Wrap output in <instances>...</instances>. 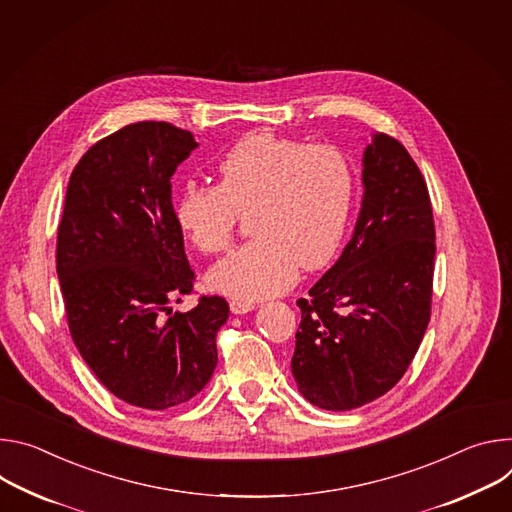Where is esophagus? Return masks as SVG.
<instances>
[{"label": "esophagus", "mask_w": 512, "mask_h": 512, "mask_svg": "<svg viewBox=\"0 0 512 512\" xmlns=\"http://www.w3.org/2000/svg\"><path fill=\"white\" fill-rule=\"evenodd\" d=\"M256 309V303L252 301H244V299H232L230 301V311L234 315H244V313H250Z\"/></svg>", "instance_id": "obj_1"}]
</instances>
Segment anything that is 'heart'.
<instances>
[{
	"mask_svg": "<svg viewBox=\"0 0 512 512\" xmlns=\"http://www.w3.org/2000/svg\"><path fill=\"white\" fill-rule=\"evenodd\" d=\"M219 183L187 181L173 213L203 254L230 248L240 213L250 211L246 246L219 260L209 287L234 299H264L295 285L301 264L325 266L344 240L356 199V170L331 146L256 130L217 162Z\"/></svg>",
	"mask_w": 512,
	"mask_h": 512,
	"instance_id": "1",
	"label": "heart"
}]
</instances>
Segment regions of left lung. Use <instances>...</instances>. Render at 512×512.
Instances as JSON below:
<instances>
[{
	"label": "left lung",
	"instance_id": "left-lung-1",
	"mask_svg": "<svg viewBox=\"0 0 512 512\" xmlns=\"http://www.w3.org/2000/svg\"><path fill=\"white\" fill-rule=\"evenodd\" d=\"M364 197L342 256L299 299L291 370L325 411L376 401L403 378L431 315L435 225L427 183L407 148L372 134Z\"/></svg>",
	"mask_w": 512,
	"mask_h": 512
}]
</instances>
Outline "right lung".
I'll return each mask as SVG.
<instances>
[{
	"mask_svg": "<svg viewBox=\"0 0 512 512\" xmlns=\"http://www.w3.org/2000/svg\"><path fill=\"white\" fill-rule=\"evenodd\" d=\"M197 146L166 122L99 140L73 170L59 225L56 274L73 342L109 392L150 411L187 403L209 382L230 315L221 297L187 313L168 307L193 291L170 177Z\"/></svg>",
	"mask_w": 512,
	"mask_h": 512,
	"instance_id": "obj_1",
	"label": "right lung"
}]
</instances>
